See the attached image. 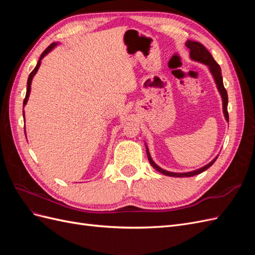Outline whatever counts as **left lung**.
Masks as SVG:
<instances>
[{"mask_svg":"<svg viewBox=\"0 0 255 255\" xmlns=\"http://www.w3.org/2000/svg\"><path fill=\"white\" fill-rule=\"evenodd\" d=\"M185 45L190 50V57L195 60L198 61H201V63L207 65L210 67V70L214 76L216 85H217L218 90L220 91L221 97H222V102H223V114H225V117L227 119V121H229V113H228V92L223 86V81H222V75H221V68L220 66L216 63V60L214 59V57L212 56V54L207 51V49L204 47L203 44H201L198 41H194V40H187ZM146 155H148L149 161L150 164L156 169V170L160 173H163L165 175H169V176H177V177H182V176H192V175H196L201 173L203 171H205L207 168H210L214 163L215 160L217 159L218 157H216L215 159H213L210 164H207L206 166L202 167L198 169V170L195 171H191V172H186V173H175V172H169L164 170V169L159 168L154 161L152 160L151 156H150V153L148 148H146Z\"/></svg>","mask_w":255,"mask_h":255,"instance_id":"8db88e82","label":"left lung"}]
</instances>
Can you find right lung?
<instances>
[{"label": "right lung", "mask_w": 255, "mask_h": 255, "mask_svg": "<svg viewBox=\"0 0 255 255\" xmlns=\"http://www.w3.org/2000/svg\"><path fill=\"white\" fill-rule=\"evenodd\" d=\"M55 47V43H51L49 47L45 49L43 52H42V54L40 55V58H39V60H38V63H37V65H36V67H35V69L34 70L29 73V75H28V79H27V88H26V95H25V98H24V101H23V106H24L25 104H26V102H27V100H28V97H29V91H30V84H32V80H33V78H34V75L36 74V72L38 71V68H39V66H40V61H41V59L44 57V55H47V54L54 48ZM23 116H24V113H23Z\"/></svg>", "instance_id": "add662e5"}]
</instances>
